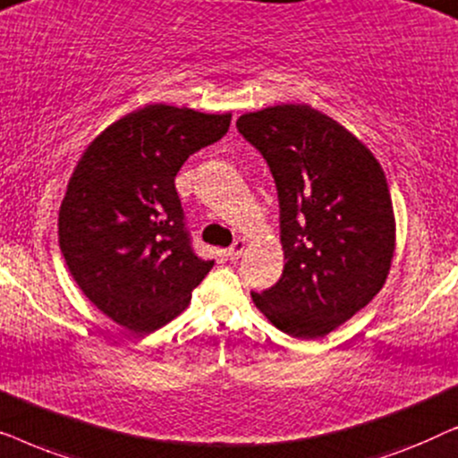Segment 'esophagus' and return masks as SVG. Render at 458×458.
I'll return each mask as SVG.
<instances>
[{
	"instance_id": "34e87169",
	"label": "esophagus",
	"mask_w": 458,
	"mask_h": 458,
	"mask_svg": "<svg viewBox=\"0 0 458 458\" xmlns=\"http://www.w3.org/2000/svg\"><path fill=\"white\" fill-rule=\"evenodd\" d=\"M243 252H246V240H237L233 246L227 250V254H225V256H227L231 262H235Z\"/></svg>"
}]
</instances>
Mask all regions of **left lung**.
Wrapping results in <instances>:
<instances>
[{
    "label": "left lung",
    "mask_w": 458,
    "mask_h": 458,
    "mask_svg": "<svg viewBox=\"0 0 458 458\" xmlns=\"http://www.w3.org/2000/svg\"><path fill=\"white\" fill-rule=\"evenodd\" d=\"M237 129L271 168L279 196L284 275L252 293L284 334L317 340L384 287L396 250L386 173L365 143L309 104L246 112Z\"/></svg>",
    "instance_id": "left-lung-1"
}]
</instances>
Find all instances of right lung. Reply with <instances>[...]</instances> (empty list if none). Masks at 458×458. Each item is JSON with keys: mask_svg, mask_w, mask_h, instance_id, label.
Listing matches in <instances>:
<instances>
[{"mask_svg": "<svg viewBox=\"0 0 458 458\" xmlns=\"http://www.w3.org/2000/svg\"><path fill=\"white\" fill-rule=\"evenodd\" d=\"M229 124V112L148 104L106 127L68 179L62 256L89 302L131 334H152L181 315L215 265L193 254L174 177Z\"/></svg>", "mask_w": 458, "mask_h": 458, "instance_id": "right-lung-1", "label": "right lung"}]
</instances>
